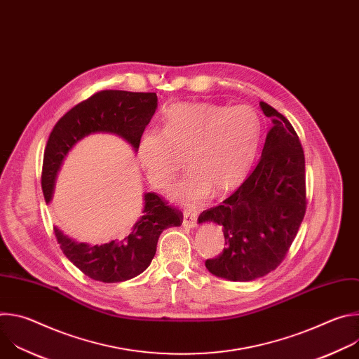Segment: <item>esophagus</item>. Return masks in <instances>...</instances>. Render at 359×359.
Here are the masks:
<instances>
[{"instance_id":"1","label":"esophagus","mask_w":359,"mask_h":359,"mask_svg":"<svg viewBox=\"0 0 359 359\" xmlns=\"http://www.w3.org/2000/svg\"><path fill=\"white\" fill-rule=\"evenodd\" d=\"M183 226L193 229L197 226V215L194 212L190 210H184L183 212Z\"/></svg>"}]
</instances>
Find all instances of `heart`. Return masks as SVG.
<instances>
[{"label": "heart", "mask_w": 359, "mask_h": 359, "mask_svg": "<svg viewBox=\"0 0 359 359\" xmlns=\"http://www.w3.org/2000/svg\"><path fill=\"white\" fill-rule=\"evenodd\" d=\"M262 136L260 115L250 107L175 104L163 112L162 130L146 129L139 136L136 156L150 184L165 190L184 155L189 170L170 196L193 204L212 189L223 193L238 184L257 156Z\"/></svg>", "instance_id": "heart-1"}]
</instances>
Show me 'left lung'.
I'll list each match as a JSON object with an SVG mask.
<instances>
[{
    "label": "left lung",
    "instance_id": "obj_1",
    "mask_svg": "<svg viewBox=\"0 0 359 359\" xmlns=\"http://www.w3.org/2000/svg\"><path fill=\"white\" fill-rule=\"evenodd\" d=\"M260 107L273 128L257 166L230 197L198 216V223L223 226L226 247L206 267L230 281H252L276 270L306 210L305 158L297 132L266 102Z\"/></svg>",
    "mask_w": 359,
    "mask_h": 359
}]
</instances>
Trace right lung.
<instances>
[{
    "instance_id": "right-lung-1",
    "label": "right lung",
    "mask_w": 359,
    "mask_h": 359,
    "mask_svg": "<svg viewBox=\"0 0 359 359\" xmlns=\"http://www.w3.org/2000/svg\"><path fill=\"white\" fill-rule=\"evenodd\" d=\"M155 92L100 90L68 111L50 132L42 162L41 186L50 201L57 173L67 153L82 137L109 132L128 140L136 150L139 136L155 115ZM183 223V213L156 193L144 194L142 216L121 240L102 245L76 243L54 227L67 259L85 276L102 283H121L143 273L155 257L159 236L165 229Z\"/></svg>"
}]
</instances>
